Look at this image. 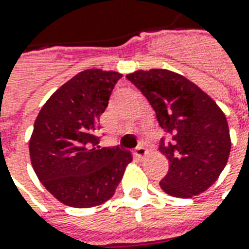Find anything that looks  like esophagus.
<instances>
[{"mask_svg": "<svg viewBox=\"0 0 249 249\" xmlns=\"http://www.w3.org/2000/svg\"><path fill=\"white\" fill-rule=\"evenodd\" d=\"M133 154H135V156L139 158V159H142V158L147 155V149H145V147H144L142 144H140V145H137L136 148H135V152H133Z\"/></svg>", "mask_w": 249, "mask_h": 249, "instance_id": "esophagus-1", "label": "esophagus"}]
</instances>
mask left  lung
Here are the masks:
<instances>
[{
  "mask_svg": "<svg viewBox=\"0 0 249 249\" xmlns=\"http://www.w3.org/2000/svg\"><path fill=\"white\" fill-rule=\"evenodd\" d=\"M126 78L148 100L160 128L171 139L161 137L159 145L170 161L160 180L163 191L190 198L208 190L231 152L225 114L197 85L173 71L140 70Z\"/></svg>",
  "mask_w": 249,
  "mask_h": 249,
  "instance_id": "obj_1",
  "label": "left lung"
}]
</instances>
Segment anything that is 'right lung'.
<instances>
[{
	"label": "right lung",
	"mask_w": 249,
	"mask_h": 249,
	"mask_svg": "<svg viewBox=\"0 0 249 249\" xmlns=\"http://www.w3.org/2000/svg\"><path fill=\"white\" fill-rule=\"evenodd\" d=\"M121 74L90 69L59 88L41 107L29 140L35 173L53 197L91 208L114 194L132 154L98 145L100 117Z\"/></svg>",
	"instance_id": "add662e5"
}]
</instances>
